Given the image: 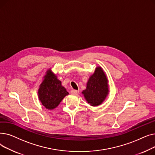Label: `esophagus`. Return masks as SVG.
Wrapping results in <instances>:
<instances>
[{
	"mask_svg": "<svg viewBox=\"0 0 155 155\" xmlns=\"http://www.w3.org/2000/svg\"><path fill=\"white\" fill-rule=\"evenodd\" d=\"M70 92H71V94H78L79 91H77V90H71Z\"/></svg>",
	"mask_w": 155,
	"mask_h": 155,
	"instance_id": "obj_1",
	"label": "esophagus"
}]
</instances>
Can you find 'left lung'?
Returning a JSON list of instances; mask_svg holds the SVG:
<instances>
[{"instance_id": "8db88e82", "label": "left lung", "mask_w": 155, "mask_h": 155, "mask_svg": "<svg viewBox=\"0 0 155 155\" xmlns=\"http://www.w3.org/2000/svg\"><path fill=\"white\" fill-rule=\"evenodd\" d=\"M107 79L101 67H97L94 74L89 78L87 88L82 94L87 102L92 106L102 104L108 94Z\"/></svg>"}]
</instances>
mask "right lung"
Returning <instances> with one entry per match:
<instances>
[{"mask_svg": "<svg viewBox=\"0 0 155 155\" xmlns=\"http://www.w3.org/2000/svg\"><path fill=\"white\" fill-rule=\"evenodd\" d=\"M44 78L38 90L39 99L46 109H53L68 92L50 70L47 71Z\"/></svg>", "mask_w": 155, "mask_h": 155, "instance_id": "add662e5", "label": "right lung"}]
</instances>
